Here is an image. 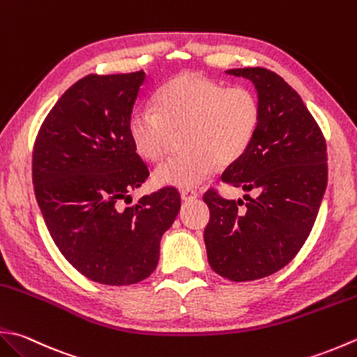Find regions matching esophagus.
<instances>
[{"label": "esophagus", "instance_id": "1", "mask_svg": "<svg viewBox=\"0 0 357 357\" xmlns=\"http://www.w3.org/2000/svg\"><path fill=\"white\" fill-rule=\"evenodd\" d=\"M181 198H183V201H193L198 198V193L192 190V188H183L181 190Z\"/></svg>", "mask_w": 357, "mask_h": 357}]
</instances>
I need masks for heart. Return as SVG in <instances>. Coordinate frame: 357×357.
Wrapping results in <instances>:
<instances>
[{
  "mask_svg": "<svg viewBox=\"0 0 357 357\" xmlns=\"http://www.w3.org/2000/svg\"><path fill=\"white\" fill-rule=\"evenodd\" d=\"M261 107L254 91L226 88L198 73H183L158 91L156 108L136 107L128 132L137 155L158 162L181 132L185 149L159 167L160 185L195 187L220 164H232L248 151L260 125Z\"/></svg>",
  "mask_w": 357,
  "mask_h": 357,
  "instance_id": "1",
  "label": "heart"
}]
</instances>
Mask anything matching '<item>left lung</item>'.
I'll return each mask as SVG.
<instances>
[{
    "mask_svg": "<svg viewBox=\"0 0 357 357\" xmlns=\"http://www.w3.org/2000/svg\"><path fill=\"white\" fill-rule=\"evenodd\" d=\"M226 73L254 83L261 117L248 151L221 179L255 197L226 199L208 188L202 197L211 208L204 243L216 274L250 282L284 268L310 236L328 183L326 142L297 91L280 75L264 68Z\"/></svg>",
    "mask_w": 357,
    "mask_h": 357,
    "instance_id": "left-lung-1",
    "label": "left lung"
}]
</instances>
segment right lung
<instances>
[{"instance_id":"right-lung-1","label":"right lung","mask_w":357,"mask_h":357,"mask_svg":"<svg viewBox=\"0 0 357 357\" xmlns=\"http://www.w3.org/2000/svg\"><path fill=\"white\" fill-rule=\"evenodd\" d=\"M144 79L142 69L85 75L49 111L33 142V190L49 234L73 268L102 284L149 277L181 207L173 187L123 206L150 176L128 132Z\"/></svg>"}]
</instances>
